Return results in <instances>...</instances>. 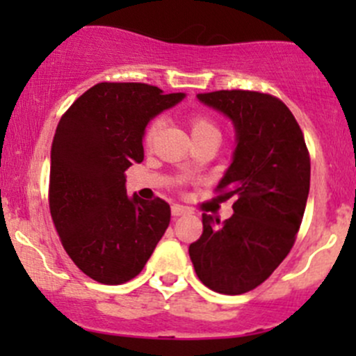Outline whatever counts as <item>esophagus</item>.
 <instances>
[{
	"label": "esophagus",
	"instance_id": "obj_1",
	"mask_svg": "<svg viewBox=\"0 0 356 356\" xmlns=\"http://www.w3.org/2000/svg\"><path fill=\"white\" fill-rule=\"evenodd\" d=\"M188 208L182 207V204H174V207H172V215H174V217H181V215L188 213Z\"/></svg>",
	"mask_w": 356,
	"mask_h": 356
}]
</instances>
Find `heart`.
I'll use <instances>...</instances> for the list:
<instances>
[{
  "mask_svg": "<svg viewBox=\"0 0 356 356\" xmlns=\"http://www.w3.org/2000/svg\"><path fill=\"white\" fill-rule=\"evenodd\" d=\"M188 122H189V127H191L195 141L196 139L203 138V136L218 134V131H217V127H215L213 122H211L208 117H204L203 113H198V111H193V113H189ZM161 125H163V120H161L160 117H155L153 120H149L148 125H146L145 134H143V143H145L146 148H149V146L155 143Z\"/></svg>",
  "mask_w": 356,
  "mask_h": 356,
  "instance_id": "1",
  "label": "heart"
}]
</instances>
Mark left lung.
I'll use <instances>...</instances> for the list:
<instances>
[{
  "instance_id": "obj_1",
  "label": "left lung",
  "mask_w": 356,
  "mask_h": 356,
  "mask_svg": "<svg viewBox=\"0 0 356 356\" xmlns=\"http://www.w3.org/2000/svg\"><path fill=\"white\" fill-rule=\"evenodd\" d=\"M198 99L234 122V160L215 191L236 201L224 222L203 213V234L189 257L207 288L243 294L267 281L296 241L310 191V153L294 115L275 96L222 89Z\"/></svg>"
}]
</instances>
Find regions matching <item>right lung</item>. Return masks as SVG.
Instances as JSON below:
<instances>
[{
    "instance_id": "1",
    "label": "right lung",
    "mask_w": 356,
    "mask_h": 356,
    "mask_svg": "<svg viewBox=\"0 0 356 356\" xmlns=\"http://www.w3.org/2000/svg\"><path fill=\"white\" fill-rule=\"evenodd\" d=\"M184 98L143 82H99L62 115L51 146L49 211L67 254L88 277L124 284L145 268L170 222L165 200L127 196L149 120Z\"/></svg>"
}]
</instances>
